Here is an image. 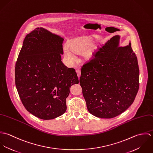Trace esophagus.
Listing matches in <instances>:
<instances>
[{
  "mask_svg": "<svg viewBox=\"0 0 153 153\" xmlns=\"http://www.w3.org/2000/svg\"><path fill=\"white\" fill-rule=\"evenodd\" d=\"M76 74H77L78 76V77H80V76H81V71H80L79 69H78L76 70Z\"/></svg>",
  "mask_w": 153,
  "mask_h": 153,
  "instance_id": "esophagus-1",
  "label": "esophagus"
}]
</instances>
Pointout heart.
Listing matches in <instances>:
<instances>
[{
    "label": "heart",
    "instance_id": "b5f03b06",
    "mask_svg": "<svg viewBox=\"0 0 153 153\" xmlns=\"http://www.w3.org/2000/svg\"><path fill=\"white\" fill-rule=\"evenodd\" d=\"M92 39L87 36L72 39L68 42L67 46L64 48V55L70 62L74 61L75 59L73 52L76 54H82L85 59L89 60L93 55L94 48L92 47Z\"/></svg>",
    "mask_w": 153,
    "mask_h": 153
}]
</instances>
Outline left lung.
Returning <instances> with one entry per match:
<instances>
[{
    "instance_id": "8db88e82",
    "label": "left lung",
    "mask_w": 153,
    "mask_h": 153,
    "mask_svg": "<svg viewBox=\"0 0 153 153\" xmlns=\"http://www.w3.org/2000/svg\"><path fill=\"white\" fill-rule=\"evenodd\" d=\"M115 35L81 68L79 79L88 111L102 118L118 116L133 103L139 89L137 58L130 42Z\"/></svg>"
}]
</instances>
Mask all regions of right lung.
<instances>
[{
  "label": "right lung",
  "instance_id": "1",
  "mask_svg": "<svg viewBox=\"0 0 153 153\" xmlns=\"http://www.w3.org/2000/svg\"><path fill=\"white\" fill-rule=\"evenodd\" d=\"M64 39L42 27L27 34L15 65V84L25 108L52 120L66 110L70 87L79 83L74 68L61 61Z\"/></svg>",
  "mask_w": 153,
  "mask_h": 153
}]
</instances>
